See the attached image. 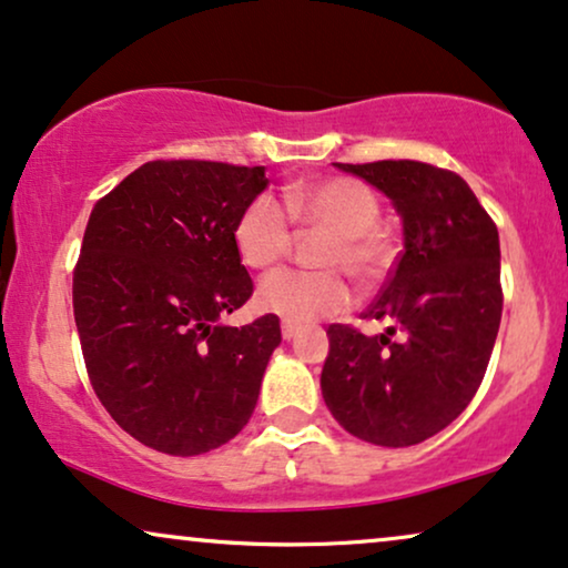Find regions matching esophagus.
I'll list each match as a JSON object with an SVG mask.
<instances>
[{
    "label": "esophagus",
    "instance_id": "1",
    "mask_svg": "<svg viewBox=\"0 0 568 568\" xmlns=\"http://www.w3.org/2000/svg\"><path fill=\"white\" fill-rule=\"evenodd\" d=\"M280 333H283L285 341H291V337H296V333H298V325H296V322L283 320V325H280Z\"/></svg>",
    "mask_w": 568,
    "mask_h": 568
}]
</instances>
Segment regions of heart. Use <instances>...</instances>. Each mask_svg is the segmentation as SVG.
<instances>
[{"instance_id": "obj_1", "label": "heart", "mask_w": 568, "mask_h": 568, "mask_svg": "<svg viewBox=\"0 0 568 568\" xmlns=\"http://www.w3.org/2000/svg\"><path fill=\"white\" fill-rule=\"evenodd\" d=\"M379 201L369 185L354 178H317L283 189V206L272 196H256L243 206L233 225L241 262L267 270L288 254L293 225L322 233L314 262L325 270H277L260 283L256 301L264 312L288 322L333 317L351 304L348 277L369 285L390 264V235L377 222Z\"/></svg>"}]
</instances>
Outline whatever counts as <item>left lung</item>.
Wrapping results in <instances>:
<instances>
[{
  "instance_id": "1",
  "label": "left lung",
  "mask_w": 568,
  "mask_h": 568,
  "mask_svg": "<svg viewBox=\"0 0 568 568\" xmlns=\"http://www.w3.org/2000/svg\"><path fill=\"white\" fill-rule=\"evenodd\" d=\"M337 168L393 201L404 251L362 320L329 325L322 398L343 429L385 448L448 427L475 398L504 312L498 227L456 172L414 160Z\"/></svg>"
}]
</instances>
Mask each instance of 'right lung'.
<instances>
[{"instance_id": "obj_1", "label": "right lung", "mask_w": 568, "mask_h": 568, "mask_svg": "<svg viewBox=\"0 0 568 568\" xmlns=\"http://www.w3.org/2000/svg\"><path fill=\"white\" fill-rule=\"evenodd\" d=\"M264 168L154 160L93 204L73 270L91 387L135 440L199 456L241 433L280 346L277 314L220 317L254 293L233 243Z\"/></svg>"}]
</instances>
